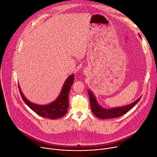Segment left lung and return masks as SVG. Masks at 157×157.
I'll use <instances>...</instances> for the list:
<instances>
[{
  "mask_svg": "<svg viewBox=\"0 0 157 157\" xmlns=\"http://www.w3.org/2000/svg\"><path fill=\"white\" fill-rule=\"evenodd\" d=\"M89 95V99H90V104L92 111L93 112L94 114L100 119H109V118H114L117 117L119 116H121L123 114L128 113L130 109H131L133 107L137 102H139L141 98H139L138 100L135 101L133 103L129 104L128 105H126L124 107H116L110 109H106L104 108L101 107L92 92L90 90H88Z\"/></svg>",
  "mask_w": 157,
  "mask_h": 157,
  "instance_id": "left-lung-1",
  "label": "left lung"
}]
</instances>
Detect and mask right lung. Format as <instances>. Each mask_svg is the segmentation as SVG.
Listing matches in <instances>:
<instances>
[{"instance_id":"right-lung-1","label":"right lung","mask_w":157,"mask_h":157,"mask_svg":"<svg viewBox=\"0 0 157 157\" xmlns=\"http://www.w3.org/2000/svg\"><path fill=\"white\" fill-rule=\"evenodd\" d=\"M74 75H71L68 77L65 82L62 92L59 97L53 102L46 105H40L29 102L22 94L19 86V90L22 100L26 104L40 116L51 119L63 117L67 113L68 108V94L72 83H74Z\"/></svg>"}]
</instances>
